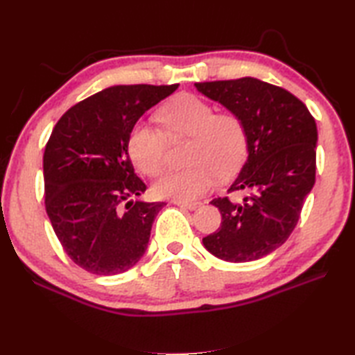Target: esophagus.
I'll use <instances>...</instances> for the list:
<instances>
[{
	"instance_id": "34e87169",
	"label": "esophagus",
	"mask_w": 355,
	"mask_h": 355,
	"mask_svg": "<svg viewBox=\"0 0 355 355\" xmlns=\"http://www.w3.org/2000/svg\"><path fill=\"white\" fill-rule=\"evenodd\" d=\"M173 203H175L177 206H182V208L191 209V211L197 209L198 206H200V203H198V202H177V200H173Z\"/></svg>"
}]
</instances>
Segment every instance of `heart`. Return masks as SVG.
Instances as JSON below:
<instances>
[{
	"label": "heart",
	"mask_w": 355,
	"mask_h": 355,
	"mask_svg": "<svg viewBox=\"0 0 355 355\" xmlns=\"http://www.w3.org/2000/svg\"><path fill=\"white\" fill-rule=\"evenodd\" d=\"M164 132L149 124H137L128 138V155L137 169L157 177L164 169L169 139L191 138L188 164L159 178L153 191L159 198L192 202L239 169L248 153V132L233 112L216 113L208 101L196 94H180L158 112Z\"/></svg>",
	"instance_id": "1"
}]
</instances>
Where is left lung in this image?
Wrapping results in <instances>:
<instances>
[{
	"label": "left lung",
	"instance_id": "obj_1",
	"mask_svg": "<svg viewBox=\"0 0 355 355\" xmlns=\"http://www.w3.org/2000/svg\"><path fill=\"white\" fill-rule=\"evenodd\" d=\"M196 88L239 114L248 132L247 163L228 189L248 196L241 203L212 200L222 223L203 237V245L228 262L261 259L288 239L313 188L317 124L296 96L254 77L202 82Z\"/></svg>",
	"mask_w": 355,
	"mask_h": 355
}]
</instances>
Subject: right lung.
Instances as JSON below:
<instances>
[{"label": "right lung", "mask_w": 355, "mask_h": 355, "mask_svg": "<svg viewBox=\"0 0 355 355\" xmlns=\"http://www.w3.org/2000/svg\"><path fill=\"white\" fill-rule=\"evenodd\" d=\"M177 88H105L71 107L53 128L43 155L44 206L69 259L89 273H124L146 253L166 203L130 200L147 186L128 158V138L141 116Z\"/></svg>", "instance_id": "right-lung-1"}]
</instances>
